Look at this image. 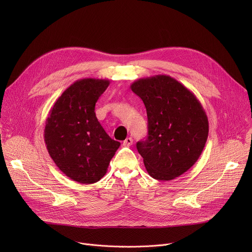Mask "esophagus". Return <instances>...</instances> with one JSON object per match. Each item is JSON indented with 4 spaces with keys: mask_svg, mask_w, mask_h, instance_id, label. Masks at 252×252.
Segmentation results:
<instances>
[{
    "mask_svg": "<svg viewBox=\"0 0 252 252\" xmlns=\"http://www.w3.org/2000/svg\"><path fill=\"white\" fill-rule=\"evenodd\" d=\"M131 144H133V139H131V138H126V139L124 141V146H126V147L130 146Z\"/></svg>",
    "mask_w": 252,
    "mask_h": 252,
    "instance_id": "34e87169",
    "label": "esophagus"
}]
</instances>
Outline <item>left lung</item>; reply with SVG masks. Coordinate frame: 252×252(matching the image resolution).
I'll return each instance as SVG.
<instances>
[{"mask_svg":"<svg viewBox=\"0 0 252 252\" xmlns=\"http://www.w3.org/2000/svg\"><path fill=\"white\" fill-rule=\"evenodd\" d=\"M130 89L145 104L148 136L137 143L148 174L170 181L191 168L208 137V119L193 93L169 75L140 78Z\"/></svg>","mask_w":252,"mask_h":252,"instance_id":"8db88e82","label":"left lung"}]
</instances>
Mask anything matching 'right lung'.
Returning a JSON list of instances; mask_svg holds the SVG:
<instances>
[{
    "label": "right lung",
    "mask_w": 252,
    "mask_h": 252,
    "mask_svg": "<svg viewBox=\"0 0 252 252\" xmlns=\"http://www.w3.org/2000/svg\"><path fill=\"white\" fill-rule=\"evenodd\" d=\"M109 83L78 79L62 93L46 119L48 152L62 173L77 183L100 181L121 146L106 134L95 113L96 102Z\"/></svg>",
    "instance_id": "1"
}]
</instances>
